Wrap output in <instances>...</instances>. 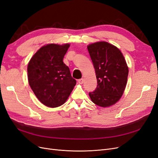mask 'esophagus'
<instances>
[{
    "instance_id": "34e87169",
    "label": "esophagus",
    "mask_w": 158,
    "mask_h": 158,
    "mask_svg": "<svg viewBox=\"0 0 158 158\" xmlns=\"http://www.w3.org/2000/svg\"><path fill=\"white\" fill-rule=\"evenodd\" d=\"M83 80H84L83 78H80V79H79V80H78V82L80 84H83Z\"/></svg>"
}]
</instances>
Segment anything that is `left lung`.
I'll return each mask as SVG.
<instances>
[{
	"label": "left lung",
	"instance_id": "1",
	"mask_svg": "<svg viewBox=\"0 0 158 158\" xmlns=\"http://www.w3.org/2000/svg\"><path fill=\"white\" fill-rule=\"evenodd\" d=\"M98 81L97 88L89 95L97 106L107 107L123 95L127 83L128 67L121 51L106 41L88 45Z\"/></svg>",
	"mask_w": 158,
	"mask_h": 158
}]
</instances>
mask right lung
Segmentation results:
<instances>
[{
    "instance_id": "obj_1",
    "label": "right lung",
    "mask_w": 158,
    "mask_h": 158,
    "mask_svg": "<svg viewBox=\"0 0 158 158\" xmlns=\"http://www.w3.org/2000/svg\"><path fill=\"white\" fill-rule=\"evenodd\" d=\"M70 44H47L33 55L27 65L30 86L37 98L47 107H57L64 104L76 81L63 59Z\"/></svg>"
}]
</instances>
